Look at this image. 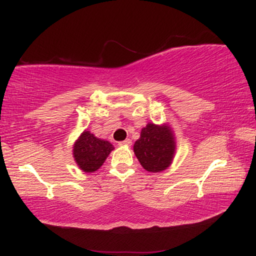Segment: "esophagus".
<instances>
[{"label": "esophagus", "instance_id": "esophagus-1", "mask_svg": "<svg viewBox=\"0 0 256 256\" xmlns=\"http://www.w3.org/2000/svg\"><path fill=\"white\" fill-rule=\"evenodd\" d=\"M118 144H120V146H130L132 144V141L130 140V138H126V140L118 142Z\"/></svg>", "mask_w": 256, "mask_h": 256}]
</instances>
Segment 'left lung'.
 I'll use <instances>...</instances> for the list:
<instances>
[{
    "mask_svg": "<svg viewBox=\"0 0 256 256\" xmlns=\"http://www.w3.org/2000/svg\"><path fill=\"white\" fill-rule=\"evenodd\" d=\"M133 151L146 172H160L167 170L176 152L174 131L167 123H148L141 130Z\"/></svg>",
    "mask_w": 256,
    "mask_h": 256,
    "instance_id": "1",
    "label": "left lung"
}]
</instances>
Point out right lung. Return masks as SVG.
<instances>
[{"label":"right lung","mask_w":256,"mask_h":256,"mask_svg":"<svg viewBox=\"0 0 256 256\" xmlns=\"http://www.w3.org/2000/svg\"><path fill=\"white\" fill-rule=\"evenodd\" d=\"M112 150L114 146L110 141L94 136L88 130H84L73 144L72 154L82 172H94L102 166Z\"/></svg>","instance_id":"add662e5"}]
</instances>
